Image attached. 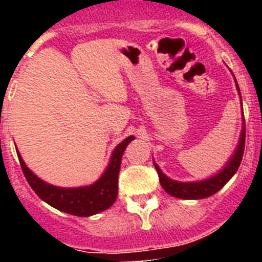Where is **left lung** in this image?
I'll list each match as a JSON object with an SVG mask.
<instances>
[{"label": "left lung", "mask_w": 262, "mask_h": 262, "mask_svg": "<svg viewBox=\"0 0 262 262\" xmlns=\"http://www.w3.org/2000/svg\"><path fill=\"white\" fill-rule=\"evenodd\" d=\"M236 88L239 90L237 82H236ZM240 94V90H239ZM244 147H245V122L243 123L242 129V136H240V142L237 145L235 155L232 159L230 160V163L224 166L222 172L217 173L214 177L205 180V181L200 182H177L173 181L170 178L166 177L160 168L157 166L156 163L155 168L159 174V180L161 186L164 187V190L170 195L176 196V198H181V200H202V198H207L210 195H214L215 193L221 190L222 187L230 181L231 177L236 173V170L239 169L240 163H242L243 154H244Z\"/></svg>", "instance_id": "8db88e82"}]
</instances>
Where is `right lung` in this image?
Returning <instances> with one entry per match:
<instances>
[{"label": "right lung", "instance_id": "obj_1", "mask_svg": "<svg viewBox=\"0 0 262 262\" xmlns=\"http://www.w3.org/2000/svg\"><path fill=\"white\" fill-rule=\"evenodd\" d=\"M131 140H134V136H128L117 145L111 155L107 169L96 184L85 187H76V189L56 187L41 181L40 178L36 177L27 168L26 164L23 163L19 152H17V155L20 166H22L23 174L26 177L30 186L32 187V190L38 194L40 200L67 214L76 215V216H90V215L105 211L117 200L118 174H119L122 155Z\"/></svg>", "mask_w": 262, "mask_h": 262}]
</instances>
